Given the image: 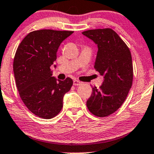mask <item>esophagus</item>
I'll return each instance as SVG.
<instances>
[{
	"label": "esophagus",
	"instance_id": "obj_1",
	"mask_svg": "<svg viewBox=\"0 0 154 154\" xmlns=\"http://www.w3.org/2000/svg\"><path fill=\"white\" fill-rule=\"evenodd\" d=\"M80 84H81V82L78 81V80H74V86H79V85H80Z\"/></svg>",
	"mask_w": 154,
	"mask_h": 154
}]
</instances>
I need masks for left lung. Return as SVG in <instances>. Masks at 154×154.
Here are the masks:
<instances>
[{
  "label": "left lung",
  "mask_w": 154,
  "mask_h": 154,
  "mask_svg": "<svg viewBox=\"0 0 154 154\" xmlns=\"http://www.w3.org/2000/svg\"><path fill=\"white\" fill-rule=\"evenodd\" d=\"M82 33L98 46L94 68L103 77L100 89L93 87L87 106L94 116L106 117L121 107L132 86L131 54L127 45L112 29H90Z\"/></svg>",
  "instance_id": "1"
}]
</instances>
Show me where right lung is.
Here are the masks:
<instances>
[{"instance_id": "right-lung-1", "label": "right lung", "mask_w": 154, "mask_h": 154, "mask_svg": "<svg viewBox=\"0 0 154 154\" xmlns=\"http://www.w3.org/2000/svg\"><path fill=\"white\" fill-rule=\"evenodd\" d=\"M73 31L40 29L31 32L19 45L14 59L16 85L28 109L45 119L54 118L63 107V97L73 80L52 77L50 67L61 43Z\"/></svg>"}]
</instances>
